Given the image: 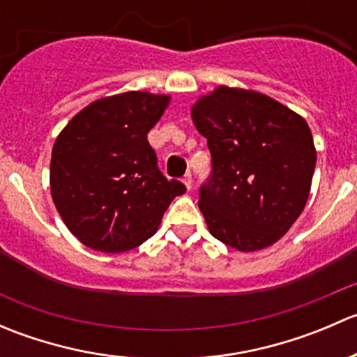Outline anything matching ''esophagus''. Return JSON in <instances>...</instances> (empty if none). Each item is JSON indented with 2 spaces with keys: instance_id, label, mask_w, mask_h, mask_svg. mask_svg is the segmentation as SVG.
Masks as SVG:
<instances>
[{
  "instance_id": "1",
  "label": "esophagus",
  "mask_w": 357,
  "mask_h": 357,
  "mask_svg": "<svg viewBox=\"0 0 357 357\" xmlns=\"http://www.w3.org/2000/svg\"><path fill=\"white\" fill-rule=\"evenodd\" d=\"M183 185L186 186V190H192L193 188V179H192V174H185V178H183Z\"/></svg>"
}]
</instances>
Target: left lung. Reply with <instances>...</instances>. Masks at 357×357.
Instances as JSON below:
<instances>
[{
  "instance_id": "8db88e82",
  "label": "left lung",
  "mask_w": 357,
  "mask_h": 357,
  "mask_svg": "<svg viewBox=\"0 0 357 357\" xmlns=\"http://www.w3.org/2000/svg\"><path fill=\"white\" fill-rule=\"evenodd\" d=\"M212 172L199 207L214 238L240 252L278 242L311 192L316 149L304 117L252 89L219 86L192 107Z\"/></svg>"
}]
</instances>
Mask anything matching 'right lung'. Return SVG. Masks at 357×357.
I'll return each mask as SVG.
<instances>
[{"label": "right lung", "mask_w": 357, "mask_h": 357, "mask_svg": "<svg viewBox=\"0 0 357 357\" xmlns=\"http://www.w3.org/2000/svg\"><path fill=\"white\" fill-rule=\"evenodd\" d=\"M171 96L128 91L89 103L55 139L53 204L68 231L93 250L126 252L157 231L169 204L186 192L158 171L150 129Z\"/></svg>", "instance_id": "obj_1"}]
</instances>
